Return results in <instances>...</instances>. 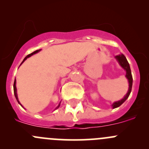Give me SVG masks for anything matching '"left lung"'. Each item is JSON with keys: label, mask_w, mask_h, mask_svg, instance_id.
<instances>
[{"label": "left lung", "mask_w": 149, "mask_h": 149, "mask_svg": "<svg viewBox=\"0 0 149 149\" xmlns=\"http://www.w3.org/2000/svg\"><path fill=\"white\" fill-rule=\"evenodd\" d=\"M115 58H116L117 61H118V63H119V64L120 65L121 67L123 68L126 71L125 77L127 78V79L128 80L129 88H128V91H127V94H126V95L125 96L124 98H123L121 100H120V101L115 102H114L113 104H112V107L113 109L118 107L120 106L122 104L125 102V100L128 98L129 95H130V92H131L132 86H133V77H132L131 70H130V65H129L128 62H127V59H126V58L125 57V55H123V54L116 55V56H115Z\"/></svg>", "instance_id": "8db88e82"}]
</instances>
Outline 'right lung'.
Returning a JSON list of instances; mask_svg holds the SVG:
<instances>
[{
	"label": "right lung",
	"instance_id": "right-lung-1",
	"mask_svg": "<svg viewBox=\"0 0 149 149\" xmlns=\"http://www.w3.org/2000/svg\"><path fill=\"white\" fill-rule=\"evenodd\" d=\"M41 50V49H37V50H36V51H34V52H33L32 53H31V54H29V55H28L26 57V58H24V61H23V62L22 63H23L24 62V61L25 60H26L28 58H29V57H31V55H34V54H36V53H37V52H40V51ZM13 91H14V95H15V97H16V100H17V102H19V104H20V102H19V99H18V96H17V92H16V79H15V81H14V84H13ZM21 106L22 107V105L21 104ZM60 107V104H59V105H58V107H56V109L57 108H58Z\"/></svg>",
	"mask_w": 149,
	"mask_h": 149
}]
</instances>
